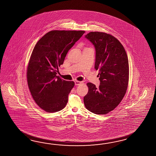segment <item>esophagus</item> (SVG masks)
Wrapping results in <instances>:
<instances>
[{
  "label": "esophagus",
  "mask_w": 156,
  "mask_h": 156,
  "mask_svg": "<svg viewBox=\"0 0 156 156\" xmlns=\"http://www.w3.org/2000/svg\"><path fill=\"white\" fill-rule=\"evenodd\" d=\"M75 83V85H80L82 84V82L79 81H76Z\"/></svg>",
  "instance_id": "34e87169"
}]
</instances>
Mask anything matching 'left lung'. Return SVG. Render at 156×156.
Listing matches in <instances>:
<instances>
[{
	"mask_svg": "<svg viewBox=\"0 0 156 156\" xmlns=\"http://www.w3.org/2000/svg\"><path fill=\"white\" fill-rule=\"evenodd\" d=\"M96 49L94 68L98 70L100 85L87 83L84 97L85 108L96 114H106L120 104L127 91L129 79L128 56L120 42L111 34L92 32L85 37Z\"/></svg>",
	"mask_w": 156,
	"mask_h": 156,
	"instance_id": "obj_1",
	"label": "left lung"
}]
</instances>
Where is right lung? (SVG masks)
Here are the masks:
<instances>
[{
  "label": "right lung",
  "instance_id": "right-lung-1",
  "mask_svg": "<svg viewBox=\"0 0 156 156\" xmlns=\"http://www.w3.org/2000/svg\"><path fill=\"white\" fill-rule=\"evenodd\" d=\"M85 33L84 30H51L36 44L27 68L28 87L33 98L48 112L65 108L73 81L56 76L69 50Z\"/></svg>",
  "mask_w": 156,
  "mask_h": 156
}]
</instances>
